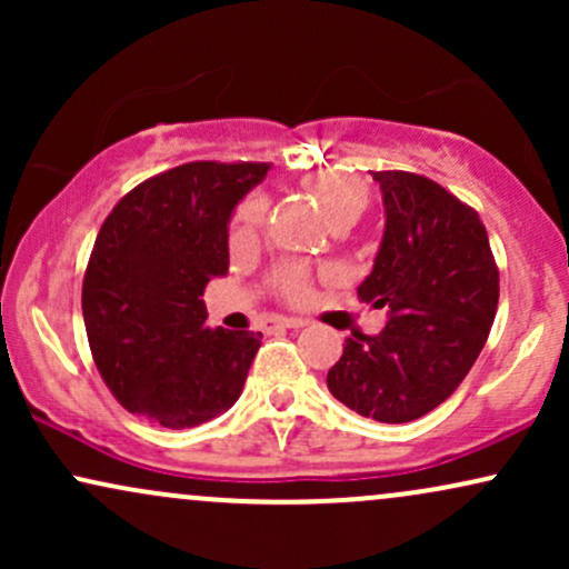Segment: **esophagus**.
Wrapping results in <instances>:
<instances>
[{"label": "esophagus", "instance_id": "obj_1", "mask_svg": "<svg viewBox=\"0 0 569 569\" xmlns=\"http://www.w3.org/2000/svg\"><path fill=\"white\" fill-rule=\"evenodd\" d=\"M264 331H272V329H302L305 321L302 318H270V321H264Z\"/></svg>", "mask_w": 569, "mask_h": 569}]
</instances>
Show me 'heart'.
<instances>
[{
    "label": "heart",
    "instance_id": "obj_1",
    "mask_svg": "<svg viewBox=\"0 0 569 569\" xmlns=\"http://www.w3.org/2000/svg\"><path fill=\"white\" fill-rule=\"evenodd\" d=\"M310 194L331 221L337 219H356L367 206V187L350 176H321V179L307 184ZM267 217V206L262 198H248L234 213L232 224V243H246L257 238ZM270 283L280 297L289 302H305L312 291L310 270L302 262H283L270 272Z\"/></svg>",
    "mask_w": 569,
    "mask_h": 569
}]
</instances>
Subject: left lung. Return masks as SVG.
<instances>
[{"label": "left lung", "instance_id": "left-lung-1", "mask_svg": "<svg viewBox=\"0 0 569 569\" xmlns=\"http://www.w3.org/2000/svg\"><path fill=\"white\" fill-rule=\"evenodd\" d=\"M385 234L358 297L388 310L380 335L345 339L326 375L331 396L377 422H409L455 393L485 350L500 272L476 208L433 179L371 171Z\"/></svg>", "mask_w": 569, "mask_h": 569}]
</instances>
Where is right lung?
<instances>
[{
    "label": "right lung",
    "mask_w": 569,
    "mask_h": 569,
    "mask_svg": "<svg viewBox=\"0 0 569 569\" xmlns=\"http://www.w3.org/2000/svg\"><path fill=\"white\" fill-rule=\"evenodd\" d=\"M270 162L198 160L141 181L98 230L82 318L101 380L130 415L194 428L238 401L259 331L206 329L202 291L230 267L227 221Z\"/></svg>",
    "instance_id": "obj_1"
}]
</instances>
